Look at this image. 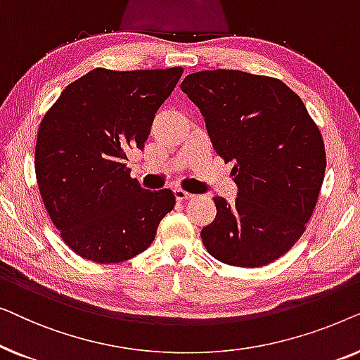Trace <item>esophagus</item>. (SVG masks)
Returning a JSON list of instances; mask_svg holds the SVG:
<instances>
[{
	"mask_svg": "<svg viewBox=\"0 0 360 360\" xmlns=\"http://www.w3.org/2000/svg\"><path fill=\"white\" fill-rule=\"evenodd\" d=\"M174 195H175V198L179 200V201H184V200H190V198H193V195L188 193V191H184L181 188H175V190H174Z\"/></svg>",
	"mask_w": 360,
	"mask_h": 360,
	"instance_id": "esophagus-1",
	"label": "esophagus"
}]
</instances>
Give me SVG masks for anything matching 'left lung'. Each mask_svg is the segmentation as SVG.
<instances>
[{
	"label": "left lung",
	"mask_w": 360,
	"mask_h": 360,
	"mask_svg": "<svg viewBox=\"0 0 360 360\" xmlns=\"http://www.w3.org/2000/svg\"><path fill=\"white\" fill-rule=\"evenodd\" d=\"M180 88L205 117L214 150L234 162L238 198H213L216 218L201 229L206 250L234 267L274 262L293 248L316 206L326 170L321 132L277 78L203 70Z\"/></svg>",
	"instance_id": "obj_1"
}]
</instances>
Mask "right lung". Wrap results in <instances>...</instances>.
I'll use <instances>...</instances> for the list:
<instances>
[{"label": "right lung", "mask_w": 360, "mask_h": 360, "mask_svg": "<svg viewBox=\"0 0 360 360\" xmlns=\"http://www.w3.org/2000/svg\"><path fill=\"white\" fill-rule=\"evenodd\" d=\"M184 68L115 72L95 68L70 83L37 132L36 176L52 223L83 259L136 257L175 206L172 190L131 179L126 152L144 149L155 112Z\"/></svg>", "instance_id": "1"}]
</instances>
